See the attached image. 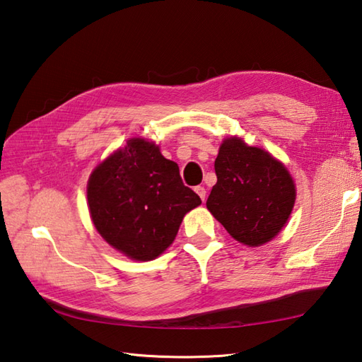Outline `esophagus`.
Segmentation results:
<instances>
[{
    "label": "esophagus",
    "instance_id": "esophagus-1",
    "mask_svg": "<svg viewBox=\"0 0 362 362\" xmlns=\"http://www.w3.org/2000/svg\"><path fill=\"white\" fill-rule=\"evenodd\" d=\"M195 192L198 194V197H200L202 200L204 202V198H206V189H204L203 186H197V187H195Z\"/></svg>",
    "mask_w": 362,
    "mask_h": 362
}]
</instances>
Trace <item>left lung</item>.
Listing matches in <instances>:
<instances>
[{"label":"left lung","instance_id":"left-lung-1","mask_svg":"<svg viewBox=\"0 0 362 362\" xmlns=\"http://www.w3.org/2000/svg\"><path fill=\"white\" fill-rule=\"evenodd\" d=\"M217 182L206 206L233 238L259 247L281 231L295 203V184L270 153L239 137L220 145L214 164Z\"/></svg>","mask_w":362,"mask_h":362}]
</instances>
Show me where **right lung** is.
I'll use <instances>...</instances> for the list:
<instances>
[{"label":"right lung","instance_id":"add662e5","mask_svg":"<svg viewBox=\"0 0 362 362\" xmlns=\"http://www.w3.org/2000/svg\"><path fill=\"white\" fill-rule=\"evenodd\" d=\"M87 203L110 247L134 261H151L172 245L182 217L202 200L184 186L176 162L136 137L92 172Z\"/></svg>","mask_w":362,"mask_h":362}]
</instances>
